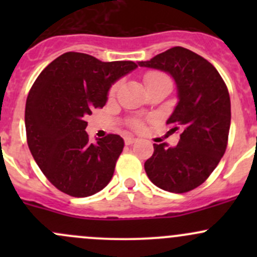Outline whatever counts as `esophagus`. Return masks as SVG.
Masks as SVG:
<instances>
[{
	"label": "esophagus",
	"instance_id": "esophagus-1",
	"mask_svg": "<svg viewBox=\"0 0 257 257\" xmlns=\"http://www.w3.org/2000/svg\"><path fill=\"white\" fill-rule=\"evenodd\" d=\"M137 141H138V139L134 138V137H125V138H124V142H125L126 145H132L133 143H136Z\"/></svg>",
	"mask_w": 257,
	"mask_h": 257
}]
</instances>
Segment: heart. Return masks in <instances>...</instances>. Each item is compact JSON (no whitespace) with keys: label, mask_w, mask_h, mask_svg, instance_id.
<instances>
[{"label":"heart","mask_w":257,"mask_h":257,"mask_svg":"<svg viewBox=\"0 0 257 257\" xmlns=\"http://www.w3.org/2000/svg\"><path fill=\"white\" fill-rule=\"evenodd\" d=\"M162 79H169L168 77H165L164 74H160V73H149L145 76V82H147V85H150V84H154V83L159 82V80ZM116 90V85H114V87L110 89V94H114ZM133 125L136 126V128H139L141 126V124L138 123V121H136V123H133Z\"/></svg>","instance_id":"heart-1"}]
</instances>
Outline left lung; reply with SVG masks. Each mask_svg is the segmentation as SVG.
Returning a JSON list of instances; mask_svg holds the SVG:
<instances>
[{
	"mask_svg": "<svg viewBox=\"0 0 257 257\" xmlns=\"http://www.w3.org/2000/svg\"><path fill=\"white\" fill-rule=\"evenodd\" d=\"M141 67L170 74L177 84L178 103L167 124L168 133L180 129L175 147L154 144V153L144 163L154 185L170 193H186L204 183L226 150L231 105L219 72L190 49L173 47Z\"/></svg>",
	"mask_w": 257,
	"mask_h": 257,
	"instance_id": "1",
	"label": "left lung"
}]
</instances>
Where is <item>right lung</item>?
Instances as JSON below:
<instances>
[{
	"instance_id": "add662e5",
	"label": "right lung",
	"mask_w": 257,
	"mask_h": 257,
	"mask_svg": "<svg viewBox=\"0 0 257 257\" xmlns=\"http://www.w3.org/2000/svg\"><path fill=\"white\" fill-rule=\"evenodd\" d=\"M136 68L132 61L102 62L67 52L33 83L25 112L28 148L58 190L85 198L108 185L124 141L108 134L90 143L85 118L94 108L104 107L110 87Z\"/></svg>"
}]
</instances>
